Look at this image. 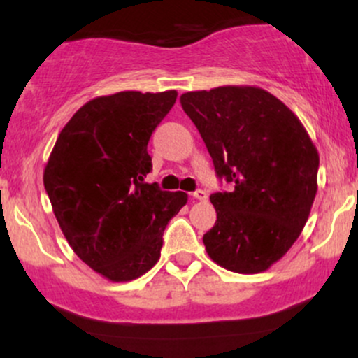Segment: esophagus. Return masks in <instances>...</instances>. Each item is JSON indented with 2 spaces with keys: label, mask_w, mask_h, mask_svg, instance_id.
<instances>
[{
  "label": "esophagus",
  "mask_w": 358,
  "mask_h": 358,
  "mask_svg": "<svg viewBox=\"0 0 358 358\" xmlns=\"http://www.w3.org/2000/svg\"><path fill=\"white\" fill-rule=\"evenodd\" d=\"M192 196L195 200H200V202H202V200H207L208 195H207V192H205V190H196V192L192 193Z\"/></svg>",
  "instance_id": "34e87169"
}]
</instances>
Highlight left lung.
<instances>
[{
    "instance_id": "left-lung-1",
    "label": "left lung",
    "mask_w": 358,
    "mask_h": 358,
    "mask_svg": "<svg viewBox=\"0 0 358 358\" xmlns=\"http://www.w3.org/2000/svg\"><path fill=\"white\" fill-rule=\"evenodd\" d=\"M217 175L232 192L210 195L215 225L203 236L222 268L257 274L278 262L310 217L320 156L296 114L256 85H222L180 97Z\"/></svg>"
}]
</instances>
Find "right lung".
I'll list each match as a JSON object with an SVG mask.
<instances>
[{"label": "right lung", "mask_w": 358, "mask_h": 358, "mask_svg": "<svg viewBox=\"0 0 358 358\" xmlns=\"http://www.w3.org/2000/svg\"><path fill=\"white\" fill-rule=\"evenodd\" d=\"M176 96L122 90L94 97L64 126L45 165V190L69 245L113 282L153 268L163 231L188 200L145 182L148 141Z\"/></svg>", "instance_id": "obj_1"}]
</instances>
